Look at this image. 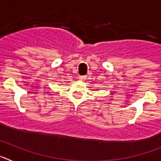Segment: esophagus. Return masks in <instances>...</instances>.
<instances>
[{"mask_svg": "<svg viewBox=\"0 0 161 161\" xmlns=\"http://www.w3.org/2000/svg\"><path fill=\"white\" fill-rule=\"evenodd\" d=\"M78 78H79V80H84L86 79V76H80Z\"/></svg>", "mask_w": 161, "mask_h": 161, "instance_id": "esophagus-1", "label": "esophagus"}]
</instances>
